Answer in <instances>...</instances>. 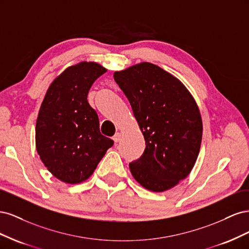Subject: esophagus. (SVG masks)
I'll return each instance as SVG.
<instances>
[{
    "label": "esophagus",
    "instance_id": "esophagus-1",
    "mask_svg": "<svg viewBox=\"0 0 249 249\" xmlns=\"http://www.w3.org/2000/svg\"><path fill=\"white\" fill-rule=\"evenodd\" d=\"M120 137H122V134H120V133H116V134L114 135V136L112 137V139L114 140V142H118V141L120 140Z\"/></svg>",
    "mask_w": 249,
    "mask_h": 249
}]
</instances>
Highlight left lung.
I'll use <instances>...</instances> for the list:
<instances>
[{
	"instance_id": "left-lung-1",
	"label": "left lung",
	"mask_w": 249,
	"mask_h": 249,
	"mask_svg": "<svg viewBox=\"0 0 249 249\" xmlns=\"http://www.w3.org/2000/svg\"><path fill=\"white\" fill-rule=\"evenodd\" d=\"M115 82L129 100L145 149L130 163L132 176L145 189H171L191 172L199 154L202 122L185 85L149 62L115 71Z\"/></svg>"
}]
</instances>
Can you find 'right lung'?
I'll return each mask as SVG.
<instances>
[{
  "instance_id": "right-lung-1",
  "label": "right lung",
  "mask_w": 249,
  "mask_h": 249,
  "mask_svg": "<svg viewBox=\"0 0 249 249\" xmlns=\"http://www.w3.org/2000/svg\"><path fill=\"white\" fill-rule=\"evenodd\" d=\"M107 70L83 61L52 82L36 120L35 143L44 166L67 184L84 182L114 141L100 132L99 116L87 95Z\"/></svg>"
}]
</instances>
